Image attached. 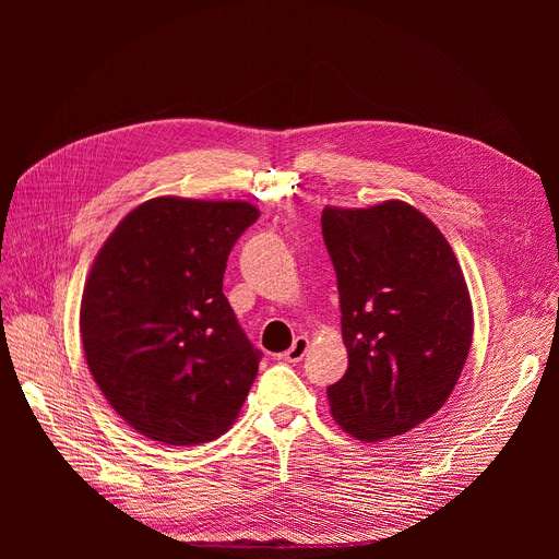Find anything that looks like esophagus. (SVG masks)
<instances>
[{"label":"esophagus","mask_w":559,"mask_h":559,"mask_svg":"<svg viewBox=\"0 0 559 559\" xmlns=\"http://www.w3.org/2000/svg\"><path fill=\"white\" fill-rule=\"evenodd\" d=\"M307 349H309V341H307L305 336H298V338L292 343V347L283 354V360H287V362H300V360L305 358Z\"/></svg>","instance_id":"1"}]
</instances>
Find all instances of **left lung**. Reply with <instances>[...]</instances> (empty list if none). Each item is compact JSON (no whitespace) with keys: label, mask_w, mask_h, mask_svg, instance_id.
I'll return each instance as SVG.
<instances>
[{"label":"left lung","mask_w":559,"mask_h":559,"mask_svg":"<svg viewBox=\"0 0 559 559\" xmlns=\"http://www.w3.org/2000/svg\"><path fill=\"white\" fill-rule=\"evenodd\" d=\"M336 270L347 373L328 386L356 440L403 436L447 401L466 362L473 309L442 231L414 205L323 210Z\"/></svg>","instance_id":"8db88e82"}]
</instances>
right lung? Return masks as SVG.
Listing matches in <instances>:
<instances>
[{"label": "right lung", "mask_w": 559, "mask_h": 559, "mask_svg": "<svg viewBox=\"0 0 559 559\" xmlns=\"http://www.w3.org/2000/svg\"><path fill=\"white\" fill-rule=\"evenodd\" d=\"M259 210L158 197L108 236L82 296V343L112 409L150 440L218 438L241 412L261 352L223 294L234 243Z\"/></svg>", "instance_id": "1"}]
</instances>
